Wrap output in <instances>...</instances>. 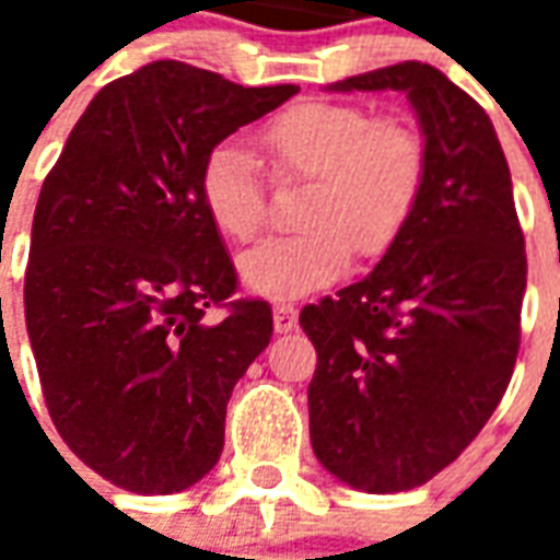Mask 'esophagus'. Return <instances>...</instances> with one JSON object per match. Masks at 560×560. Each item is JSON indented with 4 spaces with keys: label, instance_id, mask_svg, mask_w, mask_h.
<instances>
[{
    "label": "esophagus",
    "instance_id": "esophagus-1",
    "mask_svg": "<svg viewBox=\"0 0 560 560\" xmlns=\"http://www.w3.org/2000/svg\"><path fill=\"white\" fill-rule=\"evenodd\" d=\"M272 327H276V332H291L296 327V308L291 303L272 305Z\"/></svg>",
    "mask_w": 560,
    "mask_h": 560
}]
</instances>
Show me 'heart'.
I'll return each instance as SVG.
<instances>
[{
	"instance_id": "obj_1",
	"label": "heart",
	"mask_w": 560,
	"mask_h": 560,
	"mask_svg": "<svg viewBox=\"0 0 560 560\" xmlns=\"http://www.w3.org/2000/svg\"><path fill=\"white\" fill-rule=\"evenodd\" d=\"M260 143L272 173L312 179L305 231L269 236L240 257V276L264 296H303L348 272L353 252L387 255L408 231L429 176L420 128L375 116L360 104L305 102L272 116ZM200 200L209 221L233 243L255 240L267 221V176L245 140L209 149L200 167Z\"/></svg>"
}]
</instances>
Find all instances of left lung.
<instances>
[{
    "mask_svg": "<svg viewBox=\"0 0 560 560\" xmlns=\"http://www.w3.org/2000/svg\"><path fill=\"white\" fill-rule=\"evenodd\" d=\"M332 90L405 92L429 149L399 243L363 281L300 312L317 351L315 456L353 489L405 492L456 462L513 377L525 236L492 119L438 68L399 62Z\"/></svg>",
    "mask_w": 560,
    "mask_h": 560,
    "instance_id": "obj_1",
    "label": "left lung"
}]
</instances>
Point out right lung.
<instances>
[{
    "mask_svg": "<svg viewBox=\"0 0 560 560\" xmlns=\"http://www.w3.org/2000/svg\"><path fill=\"white\" fill-rule=\"evenodd\" d=\"M296 92L149 62L92 98L44 179L23 284L32 353L56 432L119 489L183 492L219 462L272 308L233 296L200 167Z\"/></svg>",
    "mask_w": 560,
    "mask_h": 560,
    "instance_id": "add662e5",
    "label": "right lung"
}]
</instances>
